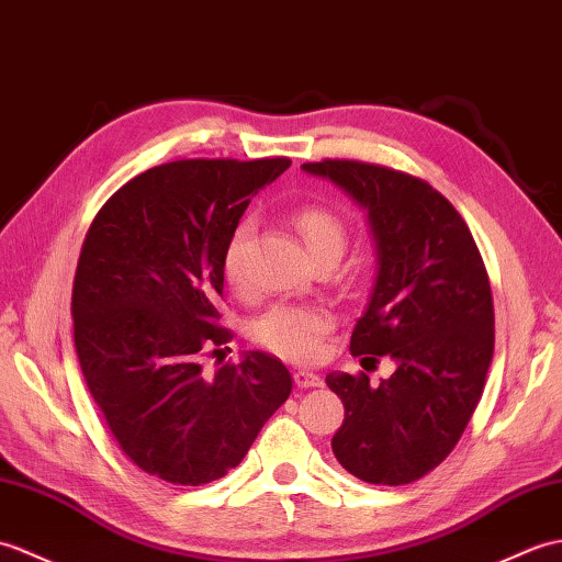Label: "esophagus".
<instances>
[{"label": "esophagus", "instance_id": "esophagus-1", "mask_svg": "<svg viewBox=\"0 0 562 562\" xmlns=\"http://www.w3.org/2000/svg\"><path fill=\"white\" fill-rule=\"evenodd\" d=\"M293 378H295V384L301 386V390H313V386H322V378L313 370H297Z\"/></svg>", "mask_w": 562, "mask_h": 562}]
</instances>
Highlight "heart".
<instances>
[{"label":"heart","instance_id":"obj_1","mask_svg":"<svg viewBox=\"0 0 562 562\" xmlns=\"http://www.w3.org/2000/svg\"><path fill=\"white\" fill-rule=\"evenodd\" d=\"M293 226L301 233L315 261L341 257L346 249V226L334 211L324 206H303L295 211ZM252 235V221H240L223 249V273L233 289H245V249ZM334 327V317L322 305H271L252 324L255 341L271 353L289 360H313L322 351V341Z\"/></svg>","mask_w":562,"mask_h":562}]
</instances>
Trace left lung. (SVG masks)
Returning <instances> with one entry per match:
<instances>
[{"mask_svg": "<svg viewBox=\"0 0 562 562\" xmlns=\"http://www.w3.org/2000/svg\"><path fill=\"white\" fill-rule=\"evenodd\" d=\"M303 170L368 209L378 277L351 353L396 366L380 384L366 372L327 375L346 408L334 457L366 483L418 481L454 450L481 402L495 346L488 271L467 221L426 180L341 158Z\"/></svg>", "mask_w": 562, "mask_h": 562, "instance_id": "1", "label": "left lung"}]
</instances>
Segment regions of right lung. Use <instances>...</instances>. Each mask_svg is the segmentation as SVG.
Here are the masks:
<instances>
[{
	"label": "right lung",
	"mask_w": 562,
	"mask_h": 562,
	"mask_svg": "<svg viewBox=\"0 0 562 562\" xmlns=\"http://www.w3.org/2000/svg\"><path fill=\"white\" fill-rule=\"evenodd\" d=\"M289 158H190L156 166L98 211L71 291L86 386L132 464L204 485L235 469L293 390L277 356L206 372L233 339L221 327L223 249Z\"/></svg>",
	"instance_id": "add662e5"
}]
</instances>
